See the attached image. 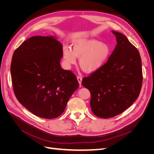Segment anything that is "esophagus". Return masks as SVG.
Instances as JSON below:
<instances>
[{
  "label": "esophagus",
  "mask_w": 154,
  "mask_h": 154,
  "mask_svg": "<svg viewBox=\"0 0 154 154\" xmlns=\"http://www.w3.org/2000/svg\"><path fill=\"white\" fill-rule=\"evenodd\" d=\"M77 80L79 83V85L81 86L82 85V78L81 76H77Z\"/></svg>",
  "instance_id": "esophagus-1"
}]
</instances>
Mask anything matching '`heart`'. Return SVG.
<instances>
[{
	"label": "heart",
	"instance_id": "1",
	"mask_svg": "<svg viewBox=\"0 0 154 154\" xmlns=\"http://www.w3.org/2000/svg\"><path fill=\"white\" fill-rule=\"evenodd\" d=\"M111 53L109 44L96 39H81L74 41L72 49L64 46L62 49L63 61L66 67L76 63L80 58V66L86 72L98 71L108 60Z\"/></svg>",
	"mask_w": 154,
	"mask_h": 154
}]
</instances>
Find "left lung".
<instances>
[{"mask_svg":"<svg viewBox=\"0 0 154 154\" xmlns=\"http://www.w3.org/2000/svg\"><path fill=\"white\" fill-rule=\"evenodd\" d=\"M112 32L117 41L112 53L103 67L82 82L91 92L92 112L106 119L122 113L131 106L139 95L143 82L138 50L125 35Z\"/></svg>","mask_w":154,"mask_h":154,"instance_id":"1","label":"left lung"}]
</instances>
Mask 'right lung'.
I'll return each instance as SVG.
<instances>
[{"label":"right lung","mask_w":154,"mask_h":154,"mask_svg":"<svg viewBox=\"0 0 154 154\" xmlns=\"http://www.w3.org/2000/svg\"><path fill=\"white\" fill-rule=\"evenodd\" d=\"M62 45L54 36H32L13 54L11 76L16 97L38 117H58L79 87L76 76L62 69Z\"/></svg>","instance_id":"obj_1"}]
</instances>
